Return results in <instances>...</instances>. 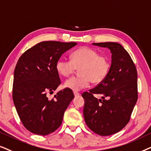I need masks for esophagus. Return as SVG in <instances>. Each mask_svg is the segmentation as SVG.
<instances>
[{"instance_id": "34e87169", "label": "esophagus", "mask_w": 151, "mask_h": 151, "mask_svg": "<svg viewBox=\"0 0 151 151\" xmlns=\"http://www.w3.org/2000/svg\"><path fill=\"white\" fill-rule=\"evenodd\" d=\"M74 96H75V97H77V96H79L80 95V94L77 92H74Z\"/></svg>"}]
</instances>
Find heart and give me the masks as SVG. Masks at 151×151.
I'll list each match as a JSON object with an SVG mask.
<instances>
[{"label":"heart","instance_id":"1","mask_svg":"<svg viewBox=\"0 0 151 151\" xmlns=\"http://www.w3.org/2000/svg\"><path fill=\"white\" fill-rule=\"evenodd\" d=\"M110 68L108 57L100 55L96 50L88 47H80L72 52L71 61L61 58L56 64L57 72L63 77H69L80 69V76L70 78L64 83V87L74 92L88 88L90 81L94 84L101 83L107 77Z\"/></svg>","mask_w":151,"mask_h":151}]
</instances>
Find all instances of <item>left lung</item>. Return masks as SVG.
<instances>
[{
    "label": "left lung",
    "mask_w": 151,
    "mask_h": 151,
    "mask_svg": "<svg viewBox=\"0 0 151 151\" xmlns=\"http://www.w3.org/2000/svg\"><path fill=\"white\" fill-rule=\"evenodd\" d=\"M111 52L109 73L104 81L85 92L83 116L90 130L101 136L116 133L125 127L137 100V72L129 54L114 42L92 43ZM94 93L101 94L97 100Z\"/></svg>",
    "instance_id": "8db88e82"
}]
</instances>
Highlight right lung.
<instances>
[{"label":"right lung","instance_id":"add662e5","mask_svg":"<svg viewBox=\"0 0 151 151\" xmlns=\"http://www.w3.org/2000/svg\"><path fill=\"white\" fill-rule=\"evenodd\" d=\"M77 43L43 41L24 52L14 72L13 101L23 126L32 133L47 135L61 126L64 112L74 99L65 88L53 93L61 84L56 64Z\"/></svg>","mask_w":151,"mask_h":151}]
</instances>
